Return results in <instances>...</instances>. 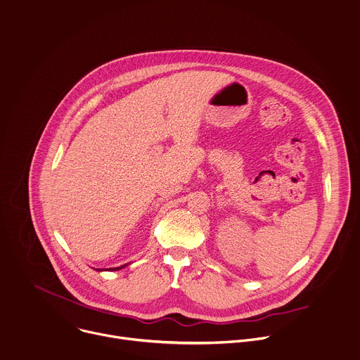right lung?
<instances>
[{"instance_id": "obj_1", "label": "right lung", "mask_w": 360, "mask_h": 360, "mask_svg": "<svg viewBox=\"0 0 360 360\" xmlns=\"http://www.w3.org/2000/svg\"><path fill=\"white\" fill-rule=\"evenodd\" d=\"M124 267H126V264L122 266V267H115V269H112V270H122V269H124Z\"/></svg>"}]
</instances>
